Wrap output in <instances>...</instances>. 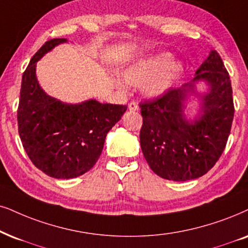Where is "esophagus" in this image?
Segmentation results:
<instances>
[{"mask_svg":"<svg viewBox=\"0 0 248 248\" xmlns=\"http://www.w3.org/2000/svg\"><path fill=\"white\" fill-rule=\"evenodd\" d=\"M128 108H129V111H137L139 109V104H137L136 102H130L129 104H128Z\"/></svg>","mask_w":248,"mask_h":248,"instance_id":"1","label":"esophagus"}]
</instances>
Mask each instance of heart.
I'll list each match as a JSON object with an SVG mask.
<instances>
[{"instance_id": "1", "label": "heart", "mask_w": 248, "mask_h": 248, "mask_svg": "<svg viewBox=\"0 0 248 248\" xmlns=\"http://www.w3.org/2000/svg\"><path fill=\"white\" fill-rule=\"evenodd\" d=\"M183 66L173 62L169 54H158L140 58L122 71L124 82L131 87H142L149 97L167 93L183 75Z\"/></svg>"}]
</instances>
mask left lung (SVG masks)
<instances>
[{"label": "left lung", "mask_w": 248, "mask_h": 248, "mask_svg": "<svg viewBox=\"0 0 248 248\" xmlns=\"http://www.w3.org/2000/svg\"><path fill=\"white\" fill-rule=\"evenodd\" d=\"M205 80L209 93L202 96V113L193 122L184 115L187 93ZM143 126L140 142L144 158L156 175L170 181H189L205 175L227 145L234 106L230 77L216 50L181 88L140 103Z\"/></svg>", "instance_id": "8db88e82"}]
</instances>
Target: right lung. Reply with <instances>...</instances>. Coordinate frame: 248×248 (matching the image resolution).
I'll use <instances>...</instances> for the list:
<instances>
[{"instance_id": "1", "label": "right lung", "mask_w": 248, "mask_h": 248, "mask_svg": "<svg viewBox=\"0 0 248 248\" xmlns=\"http://www.w3.org/2000/svg\"><path fill=\"white\" fill-rule=\"evenodd\" d=\"M66 39H52L33 56L23 74L18 105V131L28 158L55 178H73L93 167L106 135L126 112V105L89 99L65 104L43 92L36 79V62Z\"/></svg>"}]
</instances>
